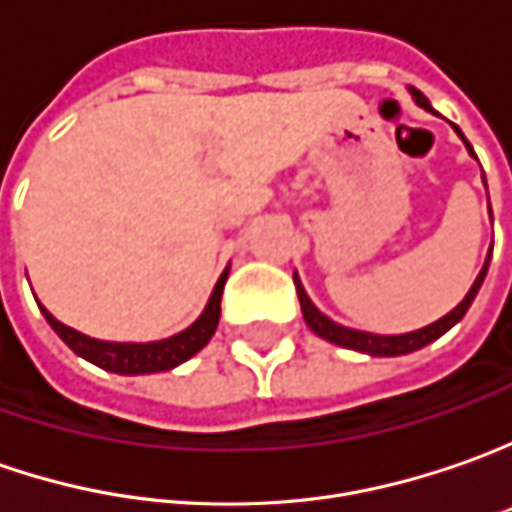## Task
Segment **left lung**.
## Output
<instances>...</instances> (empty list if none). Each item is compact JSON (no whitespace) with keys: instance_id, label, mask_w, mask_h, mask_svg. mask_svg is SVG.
<instances>
[{"instance_id":"left-lung-1","label":"left lung","mask_w":512,"mask_h":512,"mask_svg":"<svg viewBox=\"0 0 512 512\" xmlns=\"http://www.w3.org/2000/svg\"><path fill=\"white\" fill-rule=\"evenodd\" d=\"M411 96H414V101L422 107V110L433 113L431 101L422 96L419 90L411 87ZM456 133H459V130H456ZM459 138L465 141V135L462 133H459ZM465 147L467 152L473 155V147H470L467 141H465ZM490 252H493V249H490ZM487 266H490V255H487L485 266H482L479 277L473 280V286H470V291L465 294V300H462L456 309L448 311L442 320H436V323H431V326L419 328V331H408V334H368V331H357V328L340 326V323L328 320L326 314L311 303L309 294H306V289H303V283H300V277H297V274H294V286H297V297H300L303 320H306V326H309L317 337H323V340H328V343H334V345H343V348H351V351L371 354V357H399V354H411V351H419V348H425V345L433 343V340H439L445 331H450V328L456 326V323L465 317L467 309H470V303H473V297L479 294L482 283H485Z\"/></svg>"}]
</instances>
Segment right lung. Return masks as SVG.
I'll use <instances>...</instances> for the list:
<instances>
[{
  "label": "right lung",
  "instance_id": "1",
  "mask_svg": "<svg viewBox=\"0 0 512 512\" xmlns=\"http://www.w3.org/2000/svg\"><path fill=\"white\" fill-rule=\"evenodd\" d=\"M226 277H229V266L218 277L215 289L209 294L206 309H203V314L192 326L184 328L181 334H172L167 340H155V343H107V340H93V337L81 334L76 328L59 323L42 303H39V309L45 314L50 328L87 362H93V365L104 368V371H113V374H127V377L158 374V371H169V368L181 365L189 357H195L203 345L212 340V334L218 328V320H221V294L223 286H226Z\"/></svg>",
  "mask_w": 512,
  "mask_h": 512
}]
</instances>
